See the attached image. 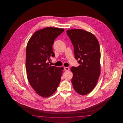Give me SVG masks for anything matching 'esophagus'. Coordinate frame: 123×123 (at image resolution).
Returning a JSON list of instances; mask_svg holds the SVG:
<instances>
[{
  "label": "esophagus",
  "mask_w": 123,
  "mask_h": 123,
  "mask_svg": "<svg viewBox=\"0 0 123 123\" xmlns=\"http://www.w3.org/2000/svg\"><path fill=\"white\" fill-rule=\"evenodd\" d=\"M64 69H65V72H66V71H68L69 70V68H68V67H65V68H64Z\"/></svg>",
  "instance_id": "34e87169"
}]
</instances>
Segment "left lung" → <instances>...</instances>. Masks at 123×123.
<instances>
[{"label":"left lung","mask_w":123,"mask_h":123,"mask_svg":"<svg viewBox=\"0 0 123 123\" xmlns=\"http://www.w3.org/2000/svg\"><path fill=\"white\" fill-rule=\"evenodd\" d=\"M67 34L74 47L75 58L80 65L72 67V83L77 93L89 94L95 87L100 74V48L96 37L80 29L68 30Z\"/></svg>","instance_id":"obj_1"}]
</instances>
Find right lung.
Segmentation results:
<instances>
[{
  "label": "right lung",
  "instance_id": "1",
  "mask_svg": "<svg viewBox=\"0 0 123 123\" xmlns=\"http://www.w3.org/2000/svg\"><path fill=\"white\" fill-rule=\"evenodd\" d=\"M64 29L47 27L36 31L30 38L26 50V70L29 84L43 97H49L60 84L63 67L51 66L48 61L54 57L52 46Z\"/></svg>",
  "mask_w": 123,
  "mask_h": 123
}]
</instances>
